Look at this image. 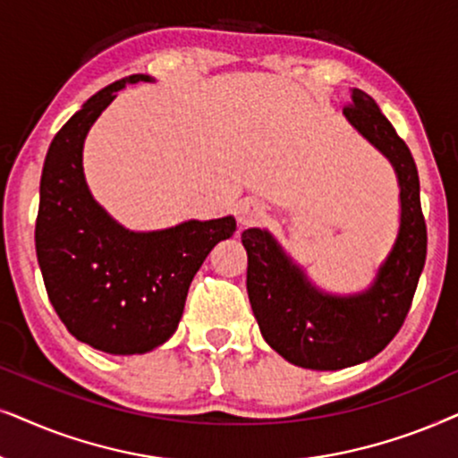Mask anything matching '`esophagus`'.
<instances>
[{
	"mask_svg": "<svg viewBox=\"0 0 458 458\" xmlns=\"http://www.w3.org/2000/svg\"><path fill=\"white\" fill-rule=\"evenodd\" d=\"M236 216H239L241 225H253L258 224L261 217H264V209H261L259 203L255 200H241L239 209H236Z\"/></svg>",
	"mask_w": 458,
	"mask_h": 458,
	"instance_id": "esophagus-1",
	"label": "esophagus"
}]
</instances>
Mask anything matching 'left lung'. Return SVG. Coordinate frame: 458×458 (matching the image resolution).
I'll return each instance as SVG.
<instances>
[{"instance_id": "1", "label": "left lung", "mask_w": 458, "mask_h": 458, "mask_svg": "<svg viewBox=\"0 0 458 458\" xmlns=\"http://www.w3.org/2000/svg\"><path fill=\"white\" fill-rule=\"evenodd\" d=\"M345 119L389 158L400 184V230L373 284L331 295L310 283L267 230L241 234L247 249V293L266 344L301 369L339 370L375 358L411 310L428 255L419 174L404 140L367 91L352 89Z\"/></svg>"}]
</instances>
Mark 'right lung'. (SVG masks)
<instances>
[{
    "mask_svg": "<svg viewBox=\"0 0 458 458\" xmlns=\"http://www.w3.org/2000/svg\"><path fill=\"white\" fill-rule=\"evenodd\" d=\"M130 75L89 98L47 148L35 222V251L54 310L72 337L106 353H144L172 337L194 274L219 241L236 230L233 216L131 233L91 197L83 175L89 127Z\"/></svg>",
    "mask_w": 458,
    "mask_h": 458,
    "instance_id": "right-lung-1",
    "label": "right lung"
}]
</instances>
